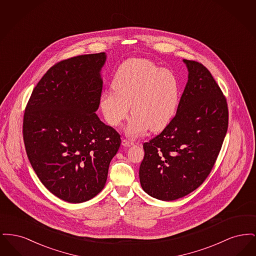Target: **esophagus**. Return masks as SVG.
Instances as JSON below:
<instances>
[{
  "mask_svg": "<svg viewBox=\"0 0 256 256\" xmlns=\"http://www.w3.org/2000/svg\"><path fill=\"white\" fill-rule=\"evenodd\" d=\"M122 145L124 146H134V142H130V141H128V140H126V139H122Z\"/></svg>",
  "mask_w": 256,
  "mask_h": 256,
  "instance_id": "obj_1",
  "label": "esophagus"
}]
</instances>
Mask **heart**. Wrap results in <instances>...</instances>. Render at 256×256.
<instances>
[{
	"label": "heart",
	"instance_id": "b5f03b06",
	"mask_svg": "<svg viewBox=\"0 0 256 256\" xmlns=\"http://www.w3.org/2000/svg\"><path fill=\"white\" fill-rule=\"evenodd\" d=\"M112 90L100 98V108L110 126H118L134 114L126 134L135 138L164 128L176 114L180 100V82L172 71L146 60L124 61L112 80Z\"/></svg>",
	"mask_w": 256,
	"mask_h": 256
}]
</instances>
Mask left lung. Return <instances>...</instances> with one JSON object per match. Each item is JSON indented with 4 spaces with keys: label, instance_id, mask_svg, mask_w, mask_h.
Masks as SVG:
<instances>
[{
    "label": "left lung",
    "instance_id": "left-lung-1",
    "mask_svg": "<svg viewBox=\"0 0 256 256\" xmlns=\"http://www.w3.org/2000/svg\"><path fill=\"white\" fill-rule=\"evenodd\" d=\"M188 80L176 116L161 134L144 143L139 178L146 194L170 202L206 180L228 126L226 100L206 68L183 60Z\"/></svg>",
    "mask_w": 256,
    "mask_h": 256
}]
</instances>
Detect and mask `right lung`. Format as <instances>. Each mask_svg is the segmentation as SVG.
<instances>
[{
	"mask_svg": "<svg viewBox=\"0 0 256 256\" xmlns=\"http://www.w3.org/2000/svg\"><path fill=\"white\" fill-rule=\"evenodd\" d=\"M106 52L78 56L52 66L26 108L24 146L40 182L70 204L91 200L104 187L121 138L96 114Z\"/></svg>",
	"mask_w": 256,
	"mask_h": 256,
	"instance_id": "1",
	"label": "right lung"
}]
</instances>
